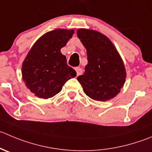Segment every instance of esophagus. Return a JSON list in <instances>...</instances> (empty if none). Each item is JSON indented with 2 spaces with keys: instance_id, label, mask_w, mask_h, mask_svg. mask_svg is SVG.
Here are the masks:
<instances>
[{
  "instance_id": "obj_1",
  "label": "esophagus",
  "mask_w": 152,
  "mask_h": 152,
  "mask_svg": "<svg viewBox=\"0 0 152 152\" xmlns=\"http://www.w3.org/2000/svg\"><path fill=\"white\" fill-rule=\"evenodd\" d=\"M75 70H76V74H77V76L82 75V73H83V70H82L81 67H76V68H75Z\"/></svg>"
}]
</instances>
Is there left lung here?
<instances>
[{
	"instance_id": "1",
	"label": "left lung",
	"mask_w": 152,
	"mask_h": 152,
	"mask_svg": "<svg viewBox=\"0 0 152 152\" xmlns=\"http://www.w3.org/2000/svg\"><path fill=\"white\" fill-rule=\"evenodd\" d=\"M77 36L88 56L85 73L77 77L85 93L96 101L115 97L124 85L126 73L114 45L105 35L91 29H78Z\"/></svg>"
}]
</instances>
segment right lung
<instances>
[{"label":"right lung","instance_id":"1","mask_svg":"<svg viewBox=\"0 0 152 152\" xmlns=\"http://www.w3.org/2000/svg\"><path fill=\"white\" fill-rule=\"evenodd\" d=\"M73 33V29H61L47 32L34 44L26 56L22 65L23 80L36 96H54L67 81L76 76L60 51Z\"/></svg>","mask_w":152,"mask_h":152}]
</instances>
